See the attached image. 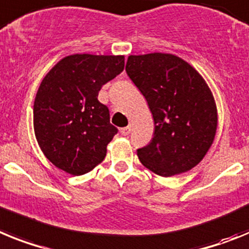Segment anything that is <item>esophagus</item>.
<instances>
[{"mask_svg": "<svg viewBox=\"0 0 249 249\" xmlns=\"http://www.w3.org/2000/svg\"><path fill=\"white\" fill-rule=\"evenodd\" d=\"M130 131H131L130 126H126V127H123V129H120V133H122V135H124V137H127V135L130 134Z\"/></svg>", "mask_w": 249, "mask_h": 249, "instance_id": "1", "label": "esophagus"}]
</instances>
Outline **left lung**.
<instances>
[{
  "label": "left lung",
  "instance_id": "left-lung-1",
  "mask_svg": "<svg viewBox=\"0 0 249 249\" xmlns=\"http://www.w3.org/2000/svg\"><path fill=\"white\" fill-rule=\"evenodd\" d=\"M125 70L154 119V138L138 149L142 165L173 177L199 164L218 124L214 98L202 75L178 56L163 53L130 55Z\"/></svg>",
  "mask_w": 249,
  "mask_h": 249
}]
</instances>
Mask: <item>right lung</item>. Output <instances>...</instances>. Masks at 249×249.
<instances>
[{
	"mask_svg": "<svg viewBox=\"0 0 249 249\" xmlns=\"http://www.w3.org/2000/svg\"><path fill=\"white\" fill-rule=\"evenodd\" d=\"M124 56L75 53L42 79L34 103V130L45 157L71 176L100 164L118 133L107 107L98 100L103 85L124 70Z\"/></svg>",
	"mask_w": 249,
	"mask_h": 249,
	"instance_id": "1",
	"label": "right lung"
}]
</instances>
